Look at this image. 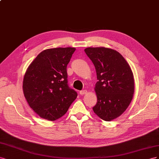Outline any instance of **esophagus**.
Wrapping results in <instances>:
<instances>
[{"label":"esophagus","mask_w":159,"mask_h":159,"mask_svg":"<svg viewBox=\"0 0 159 159\" xmlns=\"http://www.w3.org/2000/svg\"><path fill=\"white\" fill-rule=\"evenodd\" d=\"M87 90H80V94L83 95V94H87Z\"/></svg>","instance_id":"34e87169"}]
</instances>
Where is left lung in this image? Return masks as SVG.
I'll list each match as a JSON object with an SVG mask.
<instances>
[{
  "instance_id": "8db88e82",
  "label": "left lung",
  "mask_w": 159,
  "mask_h": 159,
  "mask_svg": "<svg viewBox=\"0 0 159 159\" xmlns=\"http://www.w3.org/2000/svg\"><path fill=\"white\" fill-rule=\"evenodd\" d=\"M96 69L95 92L97 102L93 111L99 118L111 121L129 106L134 92L133 73L129 63L115 50L105 47L84 49Z\"/></svg>"
}]
</instances>
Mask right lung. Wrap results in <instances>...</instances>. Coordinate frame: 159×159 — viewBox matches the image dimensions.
I'll use <instances>...</instances> for the list:
<instances>
[{
    "instance_id": "right-lung-1",
    "label": "right lung",
    "mask_w": 159,
    "mask_h": 159,
    "mask_svg": "<svg viewBox=\"0 0 159 159\" xmlns=\"http://www.w3.org/2000/svg\"><path fill=\"white\" fill-rule=\"evenodd\" d=\"M76 48L46 49L27 69L22 89L29 105L44 119L55 120L65 115L77 93L68 85L66 66Z\"/></svg>"
}]
</instances>
